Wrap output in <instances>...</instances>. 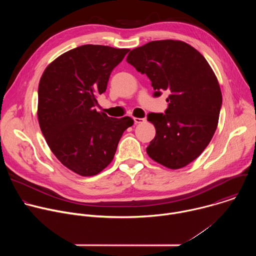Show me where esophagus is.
<instances>
[{"instance_id": "1", "label": "esophagus", "mask_w": 256, "mask_h": 256, "mask_svg": "<svg viewBox=\"0 0 256 256\" xmlns=\"http://www.w3.org/2000/svg\"><path fill=\"white\" fill-rule=\"evenodd\" d=\"M134 124H144V122H146L144 118H134Z\"/></svg>"}]
</instances>
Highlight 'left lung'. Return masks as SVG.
I'll return each mask as SVG.
<instances>
[{
    "label": "left lung",
    "mask_w": 256,
    "mask_h": 256,
    "mask_svg": "<svg viewBox=\"0 0 256 256\" xmlns=\"http://www.w3.org/2000/svg\"><path fill=\"white\" fill-rule=\"evenodd\" d=\"M126 62L146 74L154 97L169 92L164 114L150 112L156 136L148 155L161 165L178 169L196 160L210 144L218 126L222 93L206 60L179 40H155L132 50Z\"/></svg>",
    "instance_id": "1"
}]
</instances>
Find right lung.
I'll return each mask as SVG.
<instances>
[{"label":"right lung","instance_id":"obj_1","mask_svg":"<svg viewBox=\"0 0 256 256\" xmlns=\"http://www.w3.org/2000/svg\"><path fill=\"white\" fill-rule=\"evenodd\" d=\"M128 48L85 44L54 60L38 86V122L54 156L66 168L93 176L114 157L130 116L109 118L96 112V96L105 92L112 70Z\"/></svg>","mask_w":256,"mask_h":256}]
</instances>
